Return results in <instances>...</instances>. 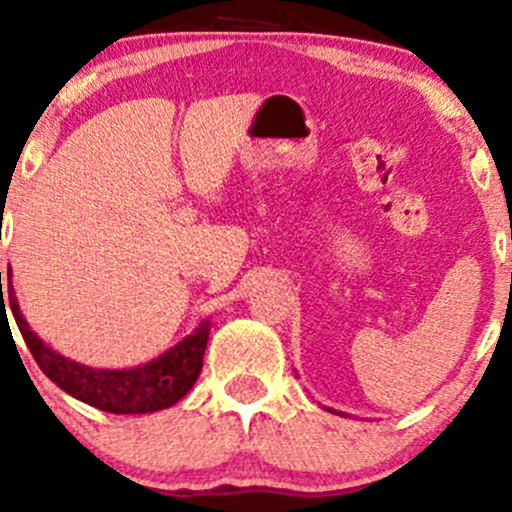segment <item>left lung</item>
<instances>
[{
    "mask_svg": "<svg viewBox=\"0 0 512 512\" xmlns=\"http://www.w3.org/2000/svg\"><path fill=\"white\" fill-rule=\"evenodd\" d=\"M324 409H327V406H324ZM327 411H332V414H339V416H347L344 411H334V409H327Z\"/></svg>",
    "mask_w": 512,
    "mask_h": 512,
    "instance_id": "left-lung-1",
    "label": "left lung"
}]
</instances>
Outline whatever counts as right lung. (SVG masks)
Instances as JSON below:
<instances>
[{"mask_svg": "<svg viewBox=\"0 0 512 512\" xmlns=\"http://www.w3.org/2000/svg\"><path fill=\"white\" fill-rule=\"evenodd\" d=\"M0 304L2 319L7 317L4 304L12 307L14 322H17L39 369L69 396L94 406V409L108 411V414H153V411L168 409L193 389L200 369H203L210 319H203L175 347H170L156 359L146 361V364L131 366V369H98V366L81 364V361L54 352L29 327L24 314L19 312L17 294H14L12 285V267L7 270V292H2L0 272Z\"/></svg>", "mask_w": 512, "mask_h": 512, "instance_id": "right-lung-1", "label": "right lung"}]
</instances>
